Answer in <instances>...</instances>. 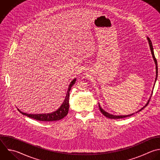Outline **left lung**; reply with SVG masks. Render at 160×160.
<instances>
[{"label":"left lung","mask_w":160,"mask_h":160,"mask_svg":"<svg viewBox=\"0 0 160 160\" xmlns=\"http://www.w3.org/2000/svg\"><path fill=\"white\" fill-rule=\"evenodd\" d=\"M147 39H148V43H149V48H150V50H151V54H152V58H153V59H154V62H155V64H156V79H155V82H156V79H157V77H158V64H157V61H156V59L155 56H154V51H153V48H152V42H151L150 39H149L148 37H147ZM149 101V99L148 100V101L147 102V103L146 104V105H145L144 107H142L141 109H139L138 112L141 111L143 108H144L148 104ZM99 109H100L101 113H102L104 116H106V117H107V118H110V119H121V118H126V117H128V116H132V115L134 114V113H133V114H129V115H122V116L113 115V114H109V113H108V112H106V111H105L104 110H103V109H102V108L100 106L99 103Z\"/></svg>","instance_id":"8db88e82"}]
</instances>
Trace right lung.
<instances>
[{
  "label": "right lung",
  "mask_w": 160,
  "mask_h": 160,
  "mask_svg": "<svg viewBox=\"0 0 160 160\" xmlns=\"http://www.w3.org/2000/svg\"><path fill=\"white\" fill-rule=\"evenodd\" d=\"M76 81V79H74L70 83L67 94L65 98V99L62 104V105L60 106V108L56 111L51 112V113H48V114H27L25 112H23L21 111L19 109V111L23 115L27 116L29 118L41 121H58L62 118H64L68 113L69 111V91L72 86V85L74 84L75 82Z\"/></svg>",
  "instance_id": "add662e5"
}]
</instances>
